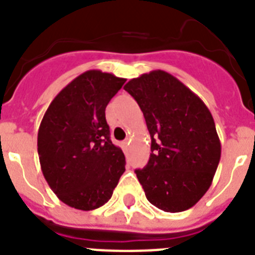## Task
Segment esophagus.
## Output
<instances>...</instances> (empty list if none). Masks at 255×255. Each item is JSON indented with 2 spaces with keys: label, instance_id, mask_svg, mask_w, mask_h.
I'll list each match as a JSON object with an SVG mask.
<instances>
[{
  "label": "esophagus",
  "instance_id": "34e87169",
  "mask_svg": "<svg viewBox=\"0 0 255 255\" xmlns=\"http://www.w3.org/2000/svg\"><path fill=\"white\" fill-rule=\"evenodd\" d=\"M121 145H123V148H124V149H126V148H128V145H129V140H125V141H123V143H121Z\"/></svg>",
  "mask_w": 255,
  "mask_h": 255
}]
</instances>
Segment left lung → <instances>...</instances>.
Returning a JSON list of instances; mask_svg holds the SVG:
<instances>
[{"label":"left lung","mask_w":255,"mask_h":255,"mask_svg":"<svg viewBox=\"0 0 255 255\" xmlns=\"http://www.w3.org/2000/svg\"><path fill=\"white\" fill-rule=\"evenodd\" d=\"M138 102L150 134V157L135 170L145 197L164 212L186 211L207 193L221 158L208 107L171 74L154 70L124 87Z\"/></svg>","instance_id":"1"}]
</instances>
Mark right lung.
I'll use <instances>...</instances> for the list:
<instances>
[{
  "mask_svg": "<svg viewBox=\"0 0 255 255\" xmlns=\"http://www.w3.org/2000/svg\"><path fill=\"white\" fill-rule=\"evenodd\" d=\"M126 79L101 70L75 78L55 97L38 130L42 172L58 199L82 211L111 199L125 171V155L112 144L106 107Z\"/></svg>",
  "mask_w": 255,
  "mask_h": 255,
  "instance_id": "right-lung-1",
  "label": "right lung"
}]
</instances>
